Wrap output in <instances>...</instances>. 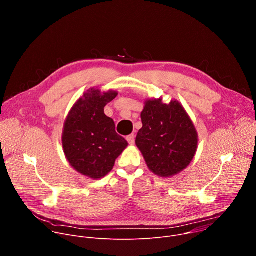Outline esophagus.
Segmentation results:
<instances>
[{
	"mask_svg": "<svg viewBox=\"0 0 256 256\" xmlns=\"http://www.w3.org/2000/svg\"><path fill=\"white\" fill-rule=\"evenodd\" d=\"M126 140L128 142V144H134V134H132L128 136H126Z\"/></svg>",
	"mask_w": 256,
	"mask_h": 256,
	"instance_id": "obj_1",
	"label": "esophagus"
}]
</instances>
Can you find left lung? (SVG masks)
Instances as JSON below:
<instances>
[{"label": "left lung", "instance_id": "left-lung-1", "mask_svg": "<svg viewBox=\"0 0 256 256\" xmlns=\"http://www.w3.org/2000/svg\"><path fill=\"white\" fill-rule=\"evenodd\" d=\"M140 118L136 144L149 169L161 177L186 169L196 152L198 134L184 108L173 100H147Z\"/></svg>", "mask_w": 256, "mask_h": 256}]
</instances>
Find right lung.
<instances>
[{
    "mask_svg": "<svg viewBox=\"0 0 256 256\" xmlns=\"http://www.w3.org/2000/svg\"><path fill=\"white\" fill-rule=\"evenodd\" d=\"M118 93L101 94L97 89L84 94L66 120L62 147L70 164L81 174L98 179L110 172L128 142L116 132L112 118L104 114L105 105Z\"/></svg>",
    "mask_w": 256,
    "mask_h": 256,
    "instance_id": "1",
    "label": "right lung"
}]
</instances>
